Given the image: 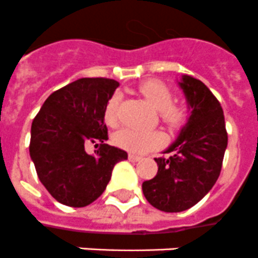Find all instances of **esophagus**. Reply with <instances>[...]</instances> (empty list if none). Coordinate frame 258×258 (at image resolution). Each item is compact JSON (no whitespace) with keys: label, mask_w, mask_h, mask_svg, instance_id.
Instances as JSON below:
<instances>
[{"label":"esophagus","mask_w":258,"mask_h":258,"mask_svg":"<svg viewBox=\"0 0 258 258\" xmlns=\"http://www.w3.org/2000/svg\"><path fill=\"white\" fill-rule=\"evenodd\" d=\"M127 157H129V161H132V162H137L142 158V157H140V156H136V154H129Z\"/></svg>","instance_id":"obj_1"}]
</instances>
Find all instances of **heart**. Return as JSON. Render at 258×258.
<instances>
[{
  "label": "heart",
  "instance_id": "1",
  "mask_svg": "<svg viewBox=\"0 0 258 258\" xmlns=\"http://www.w3.org/2000/svg\"><path fill=\"white\" fill-rule=\"evenodd\" d=\"M140 93L144 96L150 106L160 112V116L170 126H181L186 121V112L184 108L172 104L173 93L164 82L149 80L139 86ZM118 96L110 97L105 108V121L108 123L116 122ZM114 144L132 153H145L162 144V136L153 131H137V129H121L113 137Z\"/></svg>",
  "mask_w": 258,
  "mask_h": 258
}]
</instances>
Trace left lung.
Here are the masks:
<instances>
[{
  "label": "left lung",
  "instance_id": "obj_1",
  "mask_svg": "<svg viewBox=\"0 0 258 258\" xmlns=\"http://www.w3.org/2000/svg\"><path fill=\"white\" fill-rule=\"evenodd\" d=\"M177 84L189 117L176 141L164 152L172 156L154 158L157 174L142 182L148 203L168 213L186 211L208 195L220 176L228 146L224 112L207 85L187 74Z\"/></svg>",
  "mask_w": 258,
  "mask_h": 258
}]
</instances>
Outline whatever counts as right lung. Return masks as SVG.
I'll use <instances>...</instances> for the list:
<instances>
[{
  "label": "right lung",
  "mask_w": 258,
  "mask_h": 258,
  "mask_svg": "<svg viewBox=\"0 0 258 258\" xmlns=\"http://www.w3.org/2000/svg\"><path fill=\"white\" fill-rule=\"evenodd\" d=\"M118 86L109 78H80L47 97L33 119L30 158L42 185L59 204L82 208L96 201L114 165L127 160L125 150L105 144V108ZM90 142L100 145L96 155L86 153Z\"/></svg>",
  "instance_id": "add662e5"
}]
</instances>
